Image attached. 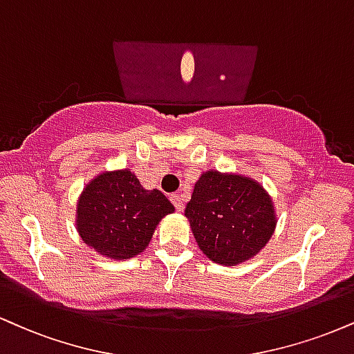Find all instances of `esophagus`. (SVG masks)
<instances>
[{
    "label": "esophagus",
    "mask_w": 354,
    "mask_h": 354,
    "mask_svg": "<svg viewBox=\"0 0 354 354\" xmlns=\"http://www.w3.org/2000/svg\"><path fill=\"white\" fill-rule=\"evenodd\" d=\"M171 203L176 207V211H183V207H185V201H183L181 194H171Z\"/></svg>",
    "instance_id": "1"
}]
</instances>
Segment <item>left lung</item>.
Segmentation results:
<instances>
[{
	"label": "left lung",
	"instance_id": "obj_1",
	"mask_svg": "<svg viewBox=\"0 0 354 354\" xmlns=\"http://www.w3.org/2000/svg\"><path fill=\"white\" fill-rule=\"evenodd\" d=\"M185 216L203 254L223 266L252 259L277 225L274 203L257 181L216 169L196 181Z\"/></svg>",
	"mask_w": 354,
	"mask_h": 354
}]
</instances>
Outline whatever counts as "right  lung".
I'll list each match as a JSON object with an SVG mask.
<instances>
[{
  "label": "right lung",
  "mask_w": 354,
  "mask_h": 354,
  "mask_svg": "<svg viewBox=\"0 0 354 354\" xmlns=\"http://www.w3.org/2000/svg\"><path fill=\"white\" fill-rule=\"evenodd\" d=\"M174 206L158 189H145L130 169L104 171L85 186L75 225L84 244L109 259H130L150 244Z\"/></svg>",
  "instance_id": "add662e5"
}]
</instances>
